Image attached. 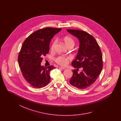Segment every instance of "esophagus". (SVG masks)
<instances>
[{
	"label": "esophagus",
	"instance_id": "34e87169",
	"mask_svg": "<svg viewBox=\"0 0 121 121\" xmlns=\"http://www.w3.org/2000/svg\"><path fill=\"white\" fill-rule=\"evenodd\" d=\"M59 68H60V69H66V68H64V67H59Z\"/></svg>",
	"mask_w": 121,
	"mask_h": 121
}]
</instances>
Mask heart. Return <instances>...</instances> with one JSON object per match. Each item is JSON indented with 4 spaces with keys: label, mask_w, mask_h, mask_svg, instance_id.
I'll return each mask as SVG.
<instances>
[{
    "label": "heart",
    "mask_w": 121,
    "mask_h": 121,
    "mask_svg": "<svg viewBox=\"0 0 121 121\" xmlns=\"http://www.w3.org/2000/svg\"><path fill=\"white\" fill-rule=\"evenodd\" d=\"M63 42L65 45L67 47H69L70 46H74V41L73 40L72 38L70 37L69 36H65L64 37L63 39ZM57 43V40H54L52 43L51 49V50H53L55 45ZM70 58L68 57H64V56H58V57L55 58V62L58 64L62 65V66H65L68 63V62Z\"/></svg>",
    "instance_id": "b5f03b06"
}]
</instances>
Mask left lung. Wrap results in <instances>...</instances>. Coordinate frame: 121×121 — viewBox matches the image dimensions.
<instances>
[{
    "label": "left lung",
    "mask_w": 121,
    "mask_h": 121,
    "mask_svg": "<svg viewBox=\"0 0 121 121\" xmlns=\"http://www.w3.org/2000/svg\"><path fill=\"white\" fill-rule=\"evenodd\" d=\"M67 30L79 41L78 54L72 62L76 69L73 70L70 83L78 89H84L92 85L101 72L103 65L102 52L97 42L91 35L80 30ZM81 67L83 68V70L79 73L77 71Z\"/></svg>",
    "instance_id": "8db88e82"
}]
</instances>
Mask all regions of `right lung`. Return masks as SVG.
<instances>
[{
	"label": "right lung",
	"mask_w": 121,
	"mask_h": 121,
	"mask_svg": "<svg viewBox=\"0 0 121 121\" xmlns=\"http://www.w3.org/2000/svg\"><path fill=\"white\" fill-rule=\"evenodd\" d=\"M61 29H41L30 35L23 42L18 56V65L25 80L35 88L44 87L50 82L49 72L55 67H44L41 63L43 57L49 52L52 38Z\"/></svg>",
	"instance_id": "right-lung-1"
}]
</instances>
